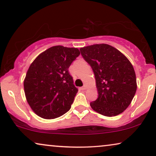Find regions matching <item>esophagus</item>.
Wrapping results in <instances>:
<instances>
[{"label": "esophagus", "mask_w": 156, "mask_h": 156, "mask_svg": "<svg viewBox=\"0 0 156 156\" xmlns=\"http://www.w3.org/2000/svg\"><path fill=\"white\" fill-rule=\"evenodd\" d=\"M81 89H82V90H84V89H87V84H84V86H83Z\"/></svg>", "instance_id": "1"}]
</instances>
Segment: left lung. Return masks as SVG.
I'll use <instances>...</instances> for the list:
<instances>
[{"instance_id":"1","label":"left lung","mask_w":156,"mask_h":156,"mask_svg":"<svg viewBox=\"0 0 156 156\" xmlns=\"http://www.w3.org/2000/svg\"><path fill=\"white\" fill-rule=\"evenodd\" d=\"M81 54L92 68L97 99L91 108L106 116L121 114L131 103L136 89V76L129 59L107 44H96L80 48Z\"/></svg>"}]
</instances>
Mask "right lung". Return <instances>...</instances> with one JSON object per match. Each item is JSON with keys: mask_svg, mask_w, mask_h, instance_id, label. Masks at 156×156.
Instances as JSON below:
<instances>
[{"mask_svg": "<svg viewBox=\"0 0 156 156\" xmlns=\"http://www.w3.org/2000/svg\"><path fill=\"white\" fill-rule=\"evenodd\" d=\"M80 54L79 49L57 45L36 57L27 69L24 91L27 103L37 116L53 119L71 108L78 89L69 67Z\"/></svg>", "mask_w": 156, "mask_h": 156, "instance_id": "obj_1", "label": "right lung"}]
</instances>
